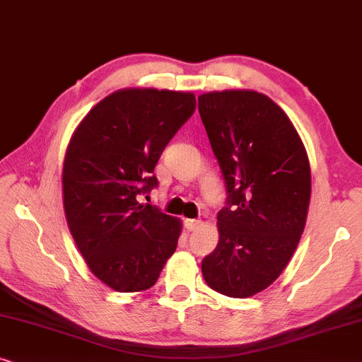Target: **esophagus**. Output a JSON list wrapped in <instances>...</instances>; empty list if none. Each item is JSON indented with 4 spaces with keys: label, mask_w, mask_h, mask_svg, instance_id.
I'll return each mask as SVG.
<instances>
[{
    "label": "esophagus",
    "mask_w": 362,
    "mask_h": 362,
    "mask_svg": "<svg viewBox=\"0 0 362 362\" xmlns=\"http://www.w3.org/2000/svg\"><path fill=\"white\" fill-rule=\"evenodd\" d=\"M184 225H185V228L189 230V231H195V230L199 228V226L202 225V221H200V220H192V218H187V220L184 221Z\"/></svg>",
    "instance_id": "esophagus-1"
}]
</instances>
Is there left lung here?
Returning <instances> with one entry per match:
<instances>
[{
    "instance_id": "obj_1",
    "label": "left lung",
    "mask_w": 362,
    "mask_h": 362,
    "mask_svg": "<svg viewBox=\"0 0 362 362\" xmlns=\"http://www.w3.org/2000/svg\"><path fill=\"white\" fill-rule=\"evenodd\" d=\"M199 112L226 189L220 240L202 262L211 290L263 291L300 243L311 197L306 148L283 109L255 90L202 94Z\"/></svg>"
}]
</instances>
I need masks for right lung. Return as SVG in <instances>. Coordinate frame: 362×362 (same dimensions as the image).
Here are the masks:
<instances>
[{"mask_svg": "<svg viewBox=\"0 0 362 362\" xmlns=\"http://www.w3.org/2000/svg\"><path fill=\"white\" fill-rule=\"evenodd\" d=\"M195 105L190 93L117 90L71 139L62 168L67 225L90 272L115 291L153 286L175 252L180 220L139 197L158 185L153 168Z\"/></svg>", "mask_w": 362, "mask_h": 362, "instance_id": "obj_1", "label": "right lung"}]
</instances>
